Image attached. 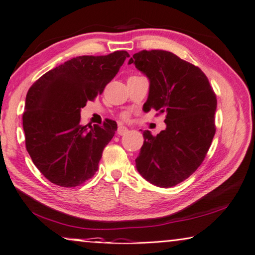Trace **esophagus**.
I'll use <instances>...</instances> for the list:
<instances>
[{"instance_id":"obj_1","label":"esophagus","mask_w":255,"mask_h":255,"mask_svg":"<svg viewBox=\"0 0 255 255\" xmlns=\"http://www.w3.org/2000/svg\"><path fill=\"white\" fill-rule=\"evenodd\" d=\"M128 131H129L128 129L124 126H119L117 129V133L119 134V136H125V134H126Z\"/></svg>"}]
</instances>
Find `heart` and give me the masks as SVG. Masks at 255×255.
Listing matches in <instances>:
<instances>
[{
    "instance_id": "obj_1",
    "label": "heart",
    "mask_w": 255,
    "mask_h": 255,
    "mask_svg": "<svg viewBox=\"0 0 255 255\" xmlns=\"http://www.w3.org/2000/svg\"><path fill=\"white\" fill-rule=\"evenodd\" d=\"M122 118L124 119V121H128V119H129V114L128 113H124L122 115Z\"/></svg>"
}]
</instances>
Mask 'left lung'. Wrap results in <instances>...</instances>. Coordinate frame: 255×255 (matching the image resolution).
<instances>
[{
  "instance_id": "8db88e82",
  "label": "left lung",
  "mask_w": 255,
  "mask_h": 255,
  "mask_svg": "<svg viewBox=\"0 0 255 255\" xmlns=\"http://www.w3.org/2000/svg\"><path fill=\"white\" fill-rule=\"evenodd\" d=\"M128 64L150 82L144 112L153 108L166 114L167 125L157 136L142 132L137 170L154 186L173 187L190 177L207 156L216 133L217 96L200 68L171 52L141 51Z\"/></svg>"
}]
</instances>
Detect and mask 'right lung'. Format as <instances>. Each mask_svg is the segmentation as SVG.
Listing matches in <instances>:
<instances>
[{
    "label": "right lung",
    "mask_w": 255,
    "mask_h": 255,
    "mask_svg": "<svg viewBox=\"0 0 255 255\" xmlns=\"http://www.w3.org/2000/svg\"><path fill=\"white\" fill-rule=\"evenodd\" d=\"M126 57V51L75 57L45 73L29 87L23 113L25 146L35 166L52 183L74 188L96 173L117 124L107 119L103 126H83L81 109L103 94Z\"/></svg>",
    "instance_id": "obj_1"
}]
</instances>
